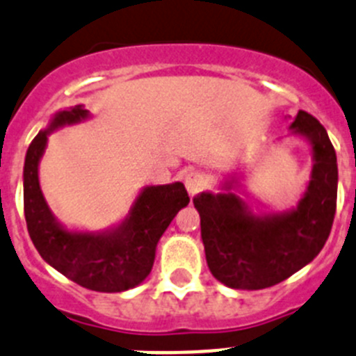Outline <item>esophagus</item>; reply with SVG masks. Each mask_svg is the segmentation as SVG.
<instances>
[{
    "instance_id": "1",
    "label": "esophagus",
    "mask_w": 356,
    "mask_h": 356,
    "mask_svg": "<svg viewBox=\"0 0 356 356\" xmlns=\"http://www.w3.org/2000/svg\"><path fill=\"white\" fill-rule=\"evenodd\" d=\"M204 185H207V181H204V176L201 172L191 171L185 175V188H187L188 195H195L197 192H201Z\"/></svg>"
}]
</instances>
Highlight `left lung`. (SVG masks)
<instances>
[{
    "instance_id": "obj_1",
    "label": "left lung",
    "mask_w": 356,
    "mask_h": 356,
    "mask_svg": "<svg viewBox=\"0 0 356 356\" xmlns=\"http://www.w3.org/2000/svg\"><path fill=\"white\" fill-rule=\"evenodd\" d=\"M293 136L309 143L311 180L296 207L284 211H254L234 191L243 172L226 178L218 192L192 200L201 217V238L211 275L233 289H265L309 265L319 254L337 207V156L327 130L314 116L298 111Z\"/></svg>"
}]
</instances>
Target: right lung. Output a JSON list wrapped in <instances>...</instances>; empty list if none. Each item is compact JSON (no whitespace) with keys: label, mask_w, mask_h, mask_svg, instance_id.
<instances>
[{"label":"right lung","mask_w":356,"mask_h":356,"mask_svg":"<svg viewBox=\"0 0 356 356\" xmlns=\"http://www.w3.org/2000/svg\"><path fill=\"white\" fill-rule=\"evenodd\" d=\"M91 118L84 106L56 111L31 141L24 159V217L31 242L42 259L83 288L120 293L139 286L149 275L156 243L176 213L188 204L181 181L146 185L122 222L104 231L68 229L49 208L38 180V165L49 136Z\"/></svg>","instance_id":"obj_1"}]
</instances>
